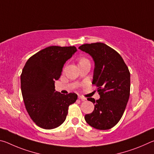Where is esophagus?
<instances>
[{"instance_id": "esophagus-1", "label": "esophagus", "mask_w": 154, "mask_h": 154, "mask_svg": "<svg viewBox=\"0 0 154 154\" xmlns=\"http://www.w3.org/2000/svg\"><path fill=\"white\" fill-rule=\"evenodd\" d=\"M78 98H79V99H81V100H82V101H85V100H86V98H85V97H83V96H78Z\"/></svg>"}]
</instances>
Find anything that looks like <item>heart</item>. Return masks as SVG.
Here are the masks:
<instances>
[{"label":"heart","mask_w":154,"mask_h":154,"mask_svg":"<svg viewBox=\"0 0 154 154\" xmlns=\"http://www.w3.org/2000/svg\"><path fill=\"white\" fill-rule=\"evenodd\" d=\"M85 60H88L86 59V58H82L80 59V60H79V63H80V62H84V61H85Z\"/></svg>","instance_id":"b5f03b06"}]
</instances>
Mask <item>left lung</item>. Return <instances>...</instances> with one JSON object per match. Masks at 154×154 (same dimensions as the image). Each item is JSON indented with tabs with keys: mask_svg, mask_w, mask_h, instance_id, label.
<instances>
[{
	"mask_svg": "<svg viewBox=\"0 0 154 154\" xmlns=\"http://www.w3.org/2000/svg\"><path fill=\"white\" fill-rule=\"evenodd\" d=\"M79 49L89 54L94 62L92 84L100 98H88L94 104L92 113L85 120L93 128L108 130L120 120L130 96V74L122 56L103 43L83 44Z\"/></svg>",
	"mask_w": 154,
	"mask_h": 154,
	"instance_id": "1",
	"label": "left lung"
}]
</instances>
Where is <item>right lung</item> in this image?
<instances>
[{"label":"right lung","mask_w":154,"mask_h":154,"mask_svg":"<svg viewBox=\"0 0 154 154\" xmlns=\"http://www.w3.org/2000/svg\"><path fill=\"white\" fill-rule=\"evenodd\" d=\"M75 46H49L31 56L21 74V90L26 111L32 121L44 129L58 127L66 119L69 106L77 99L75 93L62 94L55 90L56 80Z\"/></svg>","instance_id":"add662e5"}]
</instances>
